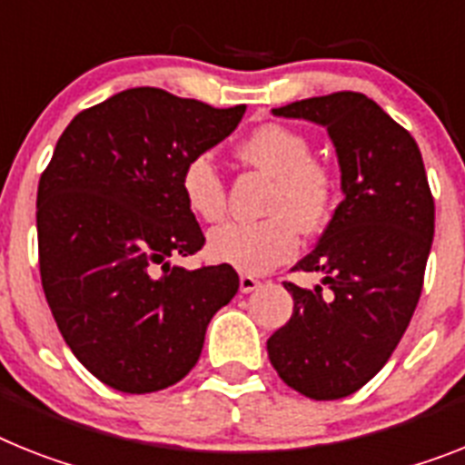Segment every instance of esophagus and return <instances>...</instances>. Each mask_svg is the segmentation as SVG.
<instances>
[{
    "mask_svg": "<svg viewBox=\"0 0 465 465\" xmlns=\"http://www.w3.org/2000/svg\"><path fill=\"white\" fill-rule=\"evenodd\" d=\"M239 288H241V292H252L255 288H260V281H257L255 276H251V274H241Z\"/></svg>",
    "mask_w": 465,
    "mask_h": 465,
    "instance_id": "esophagus-1",
    "label": "esophagus"
}]
</instances>
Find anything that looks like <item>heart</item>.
<instances>
[{"mask_svg": "<svg viewBox=\"0 0 465 465\" xmlns=\"http://www.w3.org/2000/svg\"><path fill=\"white\" fill-rule=\"evenodd\" d=\"M245 163L274 177L269 193V217L232 220L208 233L213 260L264 274L295 255L300 229L314 232L329 217L335 196V179L322 160L310 158V142L283 124H262L239 146ZM182 193L189 210L205 222L222 220L226 186L210 153H198L182 173Z\"/></svg>", "mask_w": 465, "mask_h": 465, "instance_id": "heart-1", "label": "heart"}]
</instances>
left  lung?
Listing matches in <instances>:
<instances>
[{
	"label": "left lung",
	"instance_id": "8db88e82",
	"mask_svg": "<svg viewBox=\"0 0 465 465\" xmlns=\"http://www.w3.org/2000/svg\"><path fill=\"white\" fill-rule=\"evenodd\" d=\"M272 113L329 132L342 203L314 251L295 264L319 272L322 286L286 283L295 305L267 341L269 361L305 397L341 400L383 369L411 322L435 203L413 136L364 94L312 96Z\"/></svg>",
	"mask_w": 465,
	"mask_h": 465
}]
</instances>
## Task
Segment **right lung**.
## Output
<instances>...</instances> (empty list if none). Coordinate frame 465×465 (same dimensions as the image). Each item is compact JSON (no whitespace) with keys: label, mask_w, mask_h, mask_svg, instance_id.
<instances>
[{"label":"right lung","mask_w":465,"mask_h":465,"mask_svg":"<svg viewBox=\"0 0 465 465\" xmlns=\"http://www.w3.org/2000/svg\"><path fill=\"white\" fill-rule=\"evenodd\" d=\"M243 113L124 89L77 113L54 148L37 189L42 286L64 341L108 388L143 395L182 381L239 291L229 264L186 269L173 257L205 243L182 193L184 165Z\"/></svg>","instance_id":"add662e5"}]
</instances>
